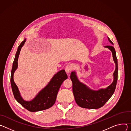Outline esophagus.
Wrapping results in <instances>:
<instances>
[{
  "instance_id": "esophagus-1",
  "label": "esophagus",
  "mask_w": 131,
  "mask_h": 131,
  "mask_svg": "<svg viewBox=\"0 0 131 131\" xmlns=\"http://www.w3.org/2000/svg\"><path fill=\"white\" fill-rule=\"evenodd\" d=\"M72 70H73V66L71 64H68L66 67L65 70H66V72L67 74L70 73Z\"/></svg>"
}]
</instances>
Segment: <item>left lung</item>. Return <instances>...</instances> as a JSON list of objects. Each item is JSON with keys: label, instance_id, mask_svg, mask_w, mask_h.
I'll return each mask as SVG.
<instances>
[{"label": "left lung", "instance_id": "obj_1", "mask_svg": "<svg viewBox=\"0 0 131 131\" xmlns=\"http://www.w3.org/2000/svg\"><path fill=\"white\" fill-rule=\"evenodd\" d=\"M109 41L113 45L112 41L108 37ZM112 52L113 60L115 64V69L113 74L112 83L106 89L94 90L81 82L77 75L75 71L71 73L70 79L72 82V90L77 104L84 108L96 109L103 107L113 94L118 80V61L116 52L112 46H106Z\"/></svg>", "mask_w": 131, "mask_h": 131}]
</instances>
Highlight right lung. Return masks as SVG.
Masks as SVG:
<instances>
[{"instance_id":"obj_1","label":"right lung","mask_w":131,"mask_h":131,"mask_svg":"<svg viewBox=\"0 0 131 131\" xmlns=\"http://www.w3.org/2000/svg\"><path fill=\"white\" fill-rule=\"evenodd\" d=\"M26 39L20 43L14 57L11 72L10 82L14 98L18 102L27 110L36 112L47 109L52 107L57 98L58 91L63 82L68 78L64 70L58 71L51 78L47 85L43 88L31 100H25L21 96L18 86L14 83L13 75L14 72L18 68V60L22 47L24 45Z\"/></svg>"}]
</instances>
